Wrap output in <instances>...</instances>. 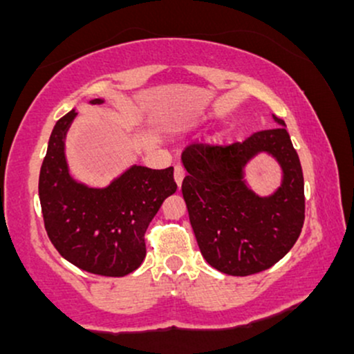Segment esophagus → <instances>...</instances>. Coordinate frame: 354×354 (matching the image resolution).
<instances>
[{
	"label": "esophagus",
	"mask_w": 354,
	"mask_h": 354,
	"mask_svg": "<svg viewBox=\"0 0 354 354\" xmlns=\"http://www.w3.org/2000/svg\"><path fill=\"white\" fill-rule=\"evenodd\" d=\"M183 180H185V169H183V166L176 165V166H174V181H176L178 188L181 186Z\"/></svg>",
	"instance_id": "1"
}]
</instances>
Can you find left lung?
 Masks as SVG:
<instances>
[{
    "mask_svg": "<svg viewBox=\"0 0 354 354\" xmlns=\"http://www.w3.org/2000/svg\"><path fill=\"white\" fill-rule=\"evenodd\" d=\"M253 133L243 143L189 145L181 154L186 176L181 191L203 258L214 270L250 276L271 268L293 248L304 223L301 163L284 121ZM258 152L271 153L283 169L271 197L254 195L242 169Z\"/></svg>",
    "mask_w": 354,
    "mask_h": 354,
    "instance_id": "left-lung-1",
    "label": "left lung"
}]
</instances>
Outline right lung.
I'll return each instance as SVG.
<instances>
[{"label":"right lung","instance_id":"1","mask_svg":"<svg viewBox=\"0 0 354 354\" xmlns=\"http://www.w3.org/2000/svg\"><path fill=\"white\" fill-rule=\"evenodd\" d=\"M76 115L71 109L56 121L39 171L44 228L58 253L80 270L113 278L126 276L143 263L148 225L178 188L173 166H131L101 189L76 183L64 158V136Z\"/></svg>","mask_w":354,"mask_h":354}]
</instances>
